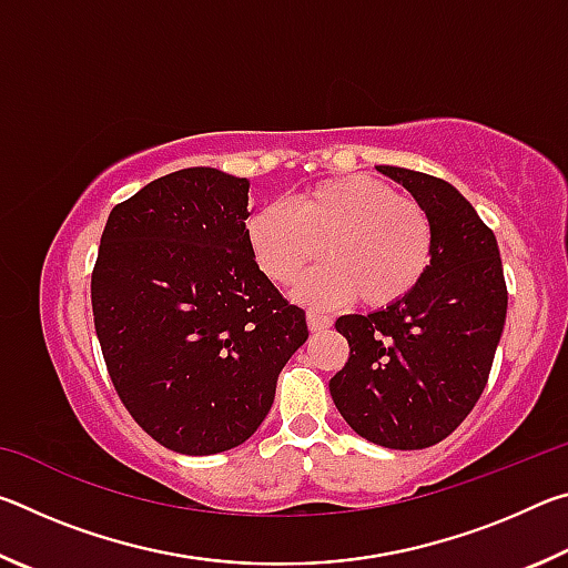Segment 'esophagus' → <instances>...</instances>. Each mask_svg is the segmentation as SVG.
<instances>
[{"label": "esophagus", "mask_w": 568, "mask_h": 568, "mask_svg": "<svg viewBox=\"0 0 568 568\" xmlns=\"http://www.w3.org/2000/svg\"><path fill=\"white\" fill-rule=\"evenodd\" d=\"M331 325H333L331 315H323V313H318V311H307V328H311L313 333L328 331Z\"/></svg>", "instance_id": "34e87169"}]
</instances>
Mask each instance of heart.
I'll return each mask as SVG.
<instances>
[{
	"label": "heart",
	"mask_w": 568,
	"mask_h": 568,
	"mask_svg": "<svg viewBox=\"0 0 568 568\" xmlns=\"http://www.w3.org/2000/svg\"><path fill=\"white\" fill-rule=\"evenodd\" d=\"M247 243L261 271L291 285L313 265L297 295L328 305L358 295L365 307L408 297L434 261L426 207L368 175L323 180L295 197L293 210L265 205L247 220Z\"/></svg>",
	"instance_id": "heart-1"
}]
</instances>
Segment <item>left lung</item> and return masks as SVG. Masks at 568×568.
<instances>
[{
  "mask_svg": "<svg viewBox=\"0 0 568 568\" xmlns=\"http://www.w3.org/2000/svg\"><path fill=\"white\" fill-rule=\"evenodd\" d=\"M426 207L434 261L400 303L341 315L351 358L331 378L345 423L371 444L418 450L454 434L486 388L506 323L496 235L474 205L426 172L378 165Z\"/></svg>",
  "mask_w": 568,
  "mask_h": 568,
  "instance_id": "left-lung-1",
  "label": "left lung"
}]
</instances>
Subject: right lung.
<instances>
[{
  "label": "right lung",
  "mask_w": 568,
  "mask_h": 568,
  "mask_svg": "<svg viewBox=\"0 0 568 568\" xmlns=\"http://www.w3.org/2000/svg\"><path fill=\"white\" fill-rule=\"evenodd\" d=\"M250 182L215 168L152 180L114 205L92 271L94 331L120 400L175 454L210 456L255 434L305 311L257 267Z\"/></svg>",
  "instance_id": "1"
}]
</instances>
